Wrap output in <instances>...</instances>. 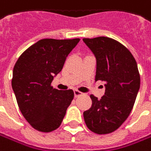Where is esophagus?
Masks as SVG:
<instances>
[{
	"mask_svg": "<svg viewBox=\"0 0 151 151\" xmlns=\"http://www.w3.org/2000/svg\"><path fill=\"white\" fill-rule=\"evenodd\" d=\"M82 95V93L81 92V91H74V96L76 97V98H78V97H80V96H81Z\"/></svg>",
	"mask_w": 151,
	"mask_h": 151,
	"instance_id": "esophagus-1",
	"label": "esophagus"
}]
</instances>
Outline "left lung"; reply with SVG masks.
Instances as JSON below:
<instances>
[{
  "label": "left lung",
  "mask_w": 151,
  "mask_h": 151,
  "mask_svg": "<svg viewBox=\"0 0 151 151\" xmlns=\"http://www.w3.org/2000/svg\"><path fill=\"white\" fill-rule=\"evenodd\" d=\"M96 58L95 81L105 84L101 100L91 95L92 105L83 112L92 132L108 134L119 129L129 117L140 86L137 62L130 51L108 37L83 39Z\"/></svg>",
  "instance_id": "left-lung-1"
}]
</instances>
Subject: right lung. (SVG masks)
<instances>
[{
  "mask_svg": "<svg viewBox=\"0 0 151 151\" xmlns=\"http://www.w3.org/2000/svg\"><path fill=\"white\" fill-rule=\"evenodd\" d=\"M79 42L80 39L40 40L15 63L12 87L17 103L25 119L39 131L58 129L73 100L72 90L59 91L50 84Z\"/></svg>",
  "mask_w": 151,
  "mask_h": 151,
  "instance_id": "add662e5",
  "label": "right lung"
}]
</instances>
